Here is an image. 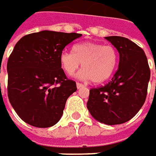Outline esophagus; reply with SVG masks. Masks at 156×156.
I'll list each match as a JSON object with an SVG mask.
<instances>
[{"label": "esophagus", "instance_id": "esophagus-1", "mask_svg": "<svg viewBox=\"0 0 156 156\" xmlns=\"http://www.w3.org/2000/svg\"><path fill=\"white\" fill-rule=\"evenodd\" d=\"M84 85H83V83H77V88L78 89H80L82 88V87H83Z\"/></svg>", "mask_w": 156, "mask_h": 156}]
</instances>
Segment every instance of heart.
I'll list each match as a JSON object with an SVG mask.
<instances>
[{"label":"heart","instance_id":"1","mask_svg":"<svg viewBox=\"0 0 156 156\" xmlns=\"http://www.w3.org/2000/svg\"><path fill=\"white\" fill-rule=\"evenodd\" d=\"M73 51L64 50L59 57L62 69L69 76L75 73L81 63L83 69L78 73V78L82 80L103 83L115 72L118 54L114 46L86 41L76 45Z\"/></svg>","mask_w":156,"mask_h":156}]
</instances>
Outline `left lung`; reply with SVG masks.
I'll use <instances>...</instances> for the list:
<instances>
[{
  "label": "left lung",
  "instance_id": "obj_1",
  "mask_svg": "<svg viewBox=\"0 0 156 156\" xmlns=\"http://www.w3.org/2000/svg\"><path fill=\"white\" fill-rule=\"evenodd\" d=\"M105 39L119 53L118 69L106 85L90 90L87 109L97 121L115 125L129 121L142 107L150 70L145 52L136 43L120 36Z\"/></svg>",
  "mask_w": 156,
  "mask_h": 156
}]
</instances>
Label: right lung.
<instances>
[{
    "label": "right lung",
    "instance_id": "add662e5",
    "mask_svg": "<svg viewBox=\"0 0 156 156\" xmlns=\"http://www.w3.org/2000/svg\"><path fill=\"white\" fill-rule=\"evenodd\" d=\"M82 34L44 30L22 37L7 65L8 95L17 115L37 128L60 120L67 98L77 90L60 65L64 48Z\"/></svg>",
    "mask_w": 156,
    "mask_h": 156
}]
</instances>
